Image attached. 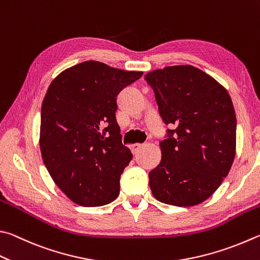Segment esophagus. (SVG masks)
Here are the masks:
<instances>
[{
	"instance_id": "1",
	"label": "esophagus",
	"mask_w": 260,
	"mask_h": 260,
	"mask_svg": "<svg viewBox=\"0 0 260 260\" xmlns=\"http://www.w3.org/2000/svg\"><path fill=\"white\" fill-rule=\"evenodd\" d=\"M131 150H132V152H133V154H136L138 153V151L142 148V144H140V143H135V144H132L131 146Z\"/></svg>"
}]
</instances>
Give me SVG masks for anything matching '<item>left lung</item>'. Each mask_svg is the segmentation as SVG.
<instances>
[{"mask_svg":"<svg viewBox=\"0 0 260 260\" xmlns=\"http://www.w3.org/2000/svg\"><path fill=\"white\" fill-rule=\"evenodd\" d=\"M168 129L161 161L149 173L153 197L190 207L208 199L228 176L237 151V117L229 92L201 69L169 66L144 76Z\"/></svg>","mask_w":260,"mask_h":260,"instance_id":"obj_1","label":"left lung"}]
</instances>
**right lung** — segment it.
Instances as JSON below:
<instances>
[{"mask_svg": "<svg viewBox=\"0 0 260 260\" xmlns=\"http://www.w3.org/2000/svg\"><path fill=\"white\" fill-rule=\"evenodd\" d=\"M142 75L89 60L50 84L41 110V153L56 186L75 204L100 207L119 194L133 154L121 143L117 95Z\"/></svg>", "mask_w": 260, "mask_h": 260, "instance_id": "add662e5", "label": "right lung"}]
</instances>
